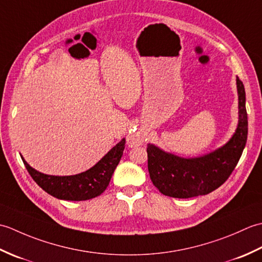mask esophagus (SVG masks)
Instances as JSON below:
<instances>
[{"instance_id":"obj_1","label":"esophagus","mask_w":262,"mask_h":262,"mask_svg":"<svg viewBox=\"0 0 262 262\" xmlns=\"http://www.w3.org/2000/svg\"><path fill=\"white\" fill-rule=\"evenodd\" d=\"M137 141H138V140H137Z\"/></svg>"}]
</instances>
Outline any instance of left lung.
Wrapping results in <instances>:
<instances>
[{"instance_id": "1", "label": "left lung", "mask_w": 262, "mask_h": 262, "mask_svg": "<svg viewBox=\"0 0 262 262\" xmlns=\"http://www.w3.org/2000/svg\"><path fill=\"white\" fill-rule=\"evenodd\" d=\"M238 92V126L236 133L217 151L197 159H182L147 145V168L153 185L161 193L173 198L207 194L229 179L240 160L248 138L246 91L236 79Z\"/></svg>"}]
</instances>
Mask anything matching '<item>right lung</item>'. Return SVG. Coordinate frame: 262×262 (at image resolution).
Masks as SVG:
<instances>
[{"label":"right lung","mask_w":262,"mask_h":262,"mask_svg":"<svg viewBox=\"0 0 262 262\" xmlns=\"http://www.w3.org/2000/svg\"><path fill=\"white\" fill-rule=\"evenodd\" d=\"M125 143L126 140L124 138L90 170L75 176L55 177L43 174L32 169L24 158L21 159L32 179L42 190L58 199L81 202L98 197L107 189L116 166L121 159Z\"/></svg>","instance_id":"right-lung-1"}]
</instances>
